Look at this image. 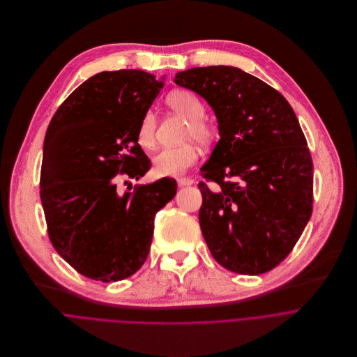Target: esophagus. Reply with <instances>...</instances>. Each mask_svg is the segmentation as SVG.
Segmentation results:
<instances>
[{
	"mask_svg": "<svg viewBox=\"0 0 357 357\" xmlns=\"http://www.w3.org/2000/svg\"><path fill=\"white\" fill-rule=\"evenodd\" d=\"M177 184H178V187H188V185H192L194 184V180H191V178H178L177 180Z\"/></svg>",
	"mask_w": 357,
	"mask_h": 357,
	"instance_id": "1",
	"label": "esophagus"
}]
</instances>
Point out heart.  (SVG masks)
I'll list each match as a JSON object with an SVG mask.
<instances>
[{"label":"heart","mask_w":357,"mask_h":357,"mask_svg":"<svg viewBox=\"0 0 357 357\" xmlns=\"http://www.w3.org/2000/svg\"><path fill=\"white\" fill-rule=\"evenodd\" d=\"M169 107L188 121L187 137L195 139L199 144H206L213 136L212 126L204 119L205 107L192 93L177 90L167 96ZM156 116L152 111L145 112L137 126V142L142 148L151 149L155 145ZM199 158V151L194 145L177 148H165L153 159V170L158 176H180L194 166Z\"/></svg>","instance_id":"b5f03b06"}]
</instances>
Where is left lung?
I'll return each instance as SVG.
<instances>
[{
  "instance_id": "left-lung-1",
  "label": "left lung",
  "mask_w": 357,
  "mask_h": 357,
  "mask_svg": "<svg viewBox=\"0 0 357 357\" xmlns=\"http://www.w3.org/2000/svg\"><path fill=\"white\" fill-rule=\"evenodd\" d=\"M174 83L202 97L220 140L201 167L206 246L222 267L257 275L287 257L312 212V159L291 108L278 91L232 66L194 67Z\"/></svg>"
}]
</instances>
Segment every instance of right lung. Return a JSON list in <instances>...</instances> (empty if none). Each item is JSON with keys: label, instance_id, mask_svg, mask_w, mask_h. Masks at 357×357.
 <instances>
[{"label": "right lung", "instance_id": "add662e5", "mask_svg": "<svg viewBox=\"0 0 357 357\" xmlns=\"http://www.w3.org/2000/svg\"><path fill=\"white\" fill-rule=\"evenodd\" d=\"M163 86L165 76L142 70L101 71L66 98L46 130L40 199L49 238L89 278L135 274L149 255L156 212L176 195L167 177L116 188L119 176L139 180L151 169L137 126Z\"/></svg>", "mask_w": 357, "mask_h": 357}]
</instances>
